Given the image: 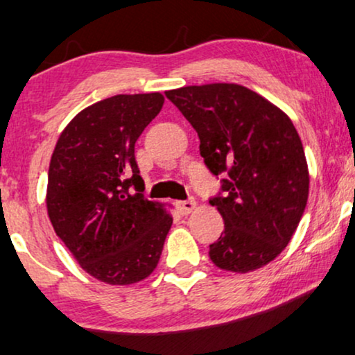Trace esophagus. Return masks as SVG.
Masks as SVG:
<instances>
[{"label":"esophagus","mask_w":355,"mask_h":355,"mask_svg":"<svg viewBox=\"0 0 355 355\" xmlns=\"http://www.w3.org/2000/svg\"><path fill=\"white\" fill-rule=\"evenodd\" d=\"M175 205H177V210L180 211L182 215H189V213L196 210V202L193 198L185 200V202H177Z\"/></svg>","instance_id":"34e87169"}]
</instances>
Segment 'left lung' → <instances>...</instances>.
I'll use <instances>...</instances> for the list:
<instances>
[{
  "label": "left lung",
  "mask_w": 355,
  "mask_h": 355,
  "mask_svg": "<svg viewBox=\"0 0 355 355\" xmlns=\"http://www.w3.org/2000/svg\"><path fill=\"white\" fill-rule=\"evenodd\" d=\"M165 96L198 134L208 170L225 175L210 198L225 221L210 259L233 272L272 261L291 241L309 195L304 148L291 119L240 84L187 85Z\"/></svg>",
  "instance_id": "left-lung-1"
}]
</instances>
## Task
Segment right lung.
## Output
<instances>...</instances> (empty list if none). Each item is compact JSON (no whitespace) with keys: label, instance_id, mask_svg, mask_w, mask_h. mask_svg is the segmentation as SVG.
<instances>
[{"label":"right lung","instance_id":"add662e5","mask_svg":"<svg viewBox=\"0 0 355 355\" xmlns=\"http://www.w3.org/2000/svg\"><path fill=\"white\" fill-rule=\"evenodd\" d=\"M164 101L150 92L96 102L67 123L51 157V223L80 268L102 283L125 286L150 276L172 226L164 205L144 198L134 153Z\"/></svg>","mask_w":355,"mask_h":355}]
</instances>
